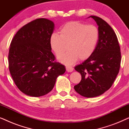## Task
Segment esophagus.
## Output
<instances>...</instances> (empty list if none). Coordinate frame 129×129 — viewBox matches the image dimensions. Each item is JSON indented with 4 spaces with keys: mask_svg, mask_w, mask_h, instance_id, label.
Masks as SVG:
<instances>
[{
    "mask_svg": "<svg viewBox=\"0 0 129 129\" xmlns=\"http://www.w3.org/2000/svg\"><path fill=\"white\" fill-rule=\"evenodd\" d=\"M66 69L67 72H72L73 71V68L72 67H70V66H66Z\"/></svg>",
    "mask_w": 129,
    "mask_h": 129,
    "instance_id": "1",
    "label": "esophagus"
}]
</instances>
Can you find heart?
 <instances>
[{"label": "heart", "instance_id": "heart-1", "mask_svg": "<svg viewBox=\"0 0 129 129\" xmlns=\"http://www.w3.org/2000/svg\"><path fill=\"white\" fill-rule=\"evenodd\" d=\"M60 35L53 33L49 39L50 48L57 57L69 52L59 58L66 64L85 60L94 53L99 39V29L94 25H87L77 21L66 23L61 26Z\"/></svg>", "mask_w": 129, "mask_h": 129}]
</instances>
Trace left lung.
<instances>
[{
  "label": "left lung",
  "mask_w": 129,
  "mask_h": 129,
  "mask_svg": "<svg viewBox=\"0 0 129 129\" xmlns=\"http://www.w3.org/2000/svg\"><path fill=\"white\" fill-rule=\"evenodd\" d=\"M98 26L99 39L94 53L75 70L82 80L74 89L81 96L94 98L103 94L112 86L120 66V48L115 32L100 17L90 16Z\"/></svg>",
  "instance_id": "1"
}]
</instances>
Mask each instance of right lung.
I'll use <instances>...</instances> for the list:
<instances>
[{
	"mask_svg": "<svg viewBox=\"0 0 129 129\" xmlns=\"http://www.w3.org/2000/svg\"><path fill=\"white\" fill-rule=\"evenodd\" d=\"M54 23L37 19L23 26L12 39L9 52V68L13 80L26 95L39 97L53 88L56 79L66 71L56 62L49 43Z\"/></svg>",
	"mask_w": 129,
	"mask_h": 129,
	"instance_id": "obj_1",
	"label": "right lung"
}]
</instances>
